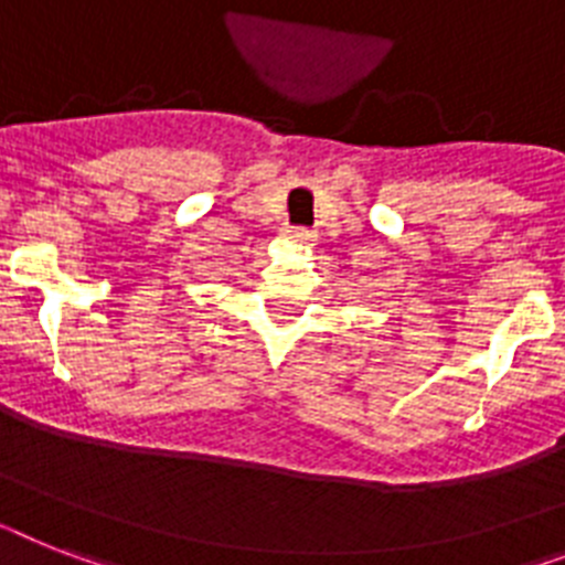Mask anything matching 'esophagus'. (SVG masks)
Returning a JSON list of instances; mask_svg holds the SVG:
<instances>
[{"label":"esophagus","instance_id":"1","mask_svg":"<svg viewBox=\"0 0 565 565\" xmlns=\"http://www.w3.org/2000/svg\"><path fill=\"white\" fill-rule=\"evenodd\" d=\"M281 235H284V238L298 241V244H310V241L316 238V232H312V230H305V226H284Z\"/></svg>","mask_w":565,"mask_h":565}]
</instances>
